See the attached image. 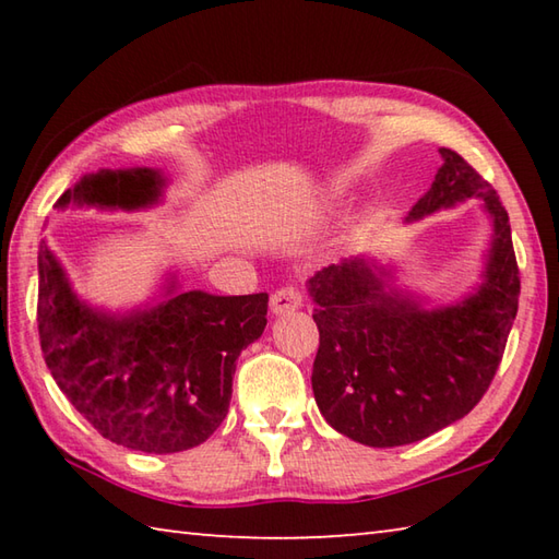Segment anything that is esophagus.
Wrapping results in <instances>:
<instances>
[{"label":"esophagus","mask_w":559,"mask_h":559,"mask_svg":"<svg viewBox=\"0 0 559 559\" xmlns=\"http://www.w3.org/2000/svg\"><path fill=\"white\" fill-rule=\"evenodd\" d=\"M271 313L273 316H286L293 313V310H298L302 306V296L298 288H281L271 296Z\"/></svg>","instance_id":"34e87169"}]
</instances>
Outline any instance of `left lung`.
<instances>
[{"label":"left lung","mask_w":559,"mask_h":559,"mask_svg":"<svg viewBox=\"0 0 559 559\" xmlns=\"http://www.w3.org/2000/svg\"><path fill=\"white\" fill-rule=\"evenodd\" d=\"M443 165L406 222L480 200L490 224L480 283L453 302L396 283L374 257L345 259L308 281L320 347L313 394L343 437L374 449L404 447L459 421L486 394L518 313L520 278L506 206L466 159L441 147Z\"/></svg>","instance_id":"1"}]
</instances>
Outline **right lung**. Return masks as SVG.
<instances>
[{
    "instance_id": "1",
    "label": "right lung",
    "mask_w": 559,
    "mask_h": 559,
    "mask_svg": "<svg viewBox=\"0 0 559 559\" xmlns=\"http://www.w3.org/2000/svg\"><path fill=\"white\" fill-rule=\"evenodd\" d=\"M167 182L155 167L98 169L53 210H150ZM266 310L269 293L185 290L175 271L143 306L98 308L73 290L46 239L39 246L36 323L46 367L100 437L132 451L177 453L212 437L229 412L236 359L261 337Z\"/></svg>"
}]
</instances>
